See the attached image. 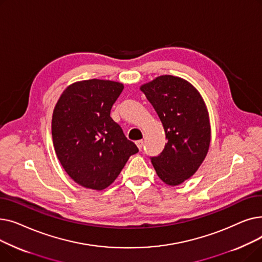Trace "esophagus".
<instances>
[{
    "label": "esophagus",
    "instance_id": "esophagus-1",
    "mask_svg": "<svg viewBox=\"0 0 262 262\" xmlns=\"http://www.w3.org/2000/svg\"><path fill=\"white\" fill-rule=\"evenodd\" d=\"M136 144H137V146H138V148L141 150V149H142V147H143L144 142H143V140H138V141L136 142Z\"/></svg>",
    "mask_w": 262,
    "mask_h": 262
}]
</instances>
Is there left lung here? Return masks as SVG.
Here are the masks:
<instances>
[{
  "label": "left lung",
  "instance_id": "left-lung-1",
  "mask_svg": "<svg viewBox=\"0 0 262 262\" xmlns=\"http://www.w3.org/2000/svg\"><path fill=\"white\" fill-rule=\"evenodd\" d=\"M162 123L168 142L150 157L160 180L177 186L193 175L208 153L211 130L207 107L189 81L161 75L140 87Z\"/></svg>",
  "mask_w": 262,
  "mask_h": 262
}]
</instances>
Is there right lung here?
Returning <instances> with one entry per match:
<instances>
[{
	"instance_id": "1",
	"label": "right lung",
	"mask_w": 262,
	"mask_h": 262,
	"mask_svg": "<svg viewBox=\"0 0 262 262\" xmlns=\"http://www.w3.org/2000/svg\"><path fill=\"white\" fill-rule=\"evenodd\" d=\"M113 80L88 79L67 87L54 108L52 137L62 168L78 185L103 190L139 152L110 117L123 91Z\"/></svg>"
}]
</instances>
